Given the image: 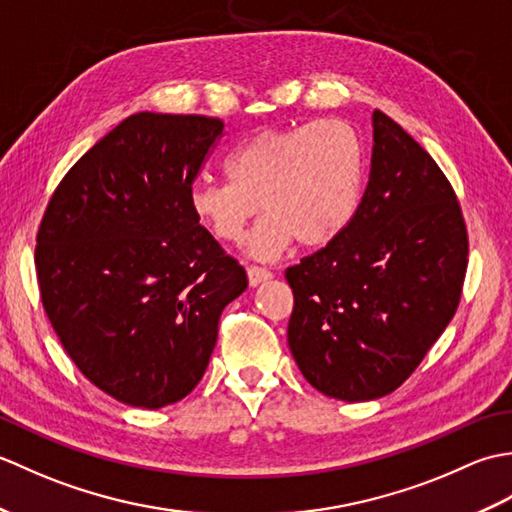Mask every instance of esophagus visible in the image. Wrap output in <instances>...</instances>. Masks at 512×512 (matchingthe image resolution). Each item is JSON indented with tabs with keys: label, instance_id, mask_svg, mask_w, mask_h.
Instances as JSON below:
<instances>
[{
	"label": "esophagus",
	"instance_id": "34e87169",
	"mask_svg": "<svg viewBox=\"0 0 512 512\" xmlns=\"http://www.w3.org/2000/svg\"><path fill=\"white\" fill-rule=\"evenodd\" d=\"M246 273H248L250 286H257V284H262V281H266V279L273 277V273H270L268 268H262V266H248Z\"/></svg>",
	"mask_w": 512,
	"mask_h": 512
}]
</instances>
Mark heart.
<instances>
[{
    "instance_id": "heart-1",
    "label": "heart",
    "mask_w": 512,
    "mask_h": 512,
    "mask_svg": "<svg viewBox=\"0 0 512 512\" xmlns=\"http://www.w3.org/2000/svg\"><path fill=\"white\" fill-rule=\"evenodd\" d=\"M228 180H198L189 206L206 231L235 244L246 224L268 211L246 248L277 257L297 237L301 246L330 244L352 222L363 193V147L354 129L336 121L264 129L226 158Z\"/></svg>"
}]
</instances>
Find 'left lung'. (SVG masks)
Wrapping results in <instances>:
<instances>
[{
    "label": "left lung",
    "instance_id": "left-lung-1",
    "mask_svg": "<svg viewBox=\"0 0 512 512\" xmlns=\"http://www.w3.org/2000/svg\"><path fill=\"white\" fill-rule=\"evenodd\" d=\"M363 200L328 246L286 270L290 352L308 383L347 402L398 389L453 319L469 237L451 182L427 151L374 112Z\"/></svg>",
    "mask_w": 512,
    "mask_h": 512
}]
</instances>
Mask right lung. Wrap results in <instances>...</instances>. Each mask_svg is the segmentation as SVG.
<instances>
[{
    "label": "right lung",
    "mask_w": 512,
    "mask_h": 512,
    "mask_svg": "<svg viewBox=\"0 0 512 512\" xmlns=\"http://www.w3.org/2000/svg\"><path fill=\"white\" fill-rule=\"evenodd\" d=\"M222 132L198 114L125 118L65 173L39 224L43 310L81 374L125 405L191 394L248 286L189 206Z\"/></svg>",
    "instance_id": "right-lung-1"
}]
</instances>
